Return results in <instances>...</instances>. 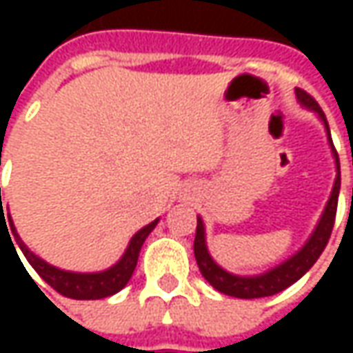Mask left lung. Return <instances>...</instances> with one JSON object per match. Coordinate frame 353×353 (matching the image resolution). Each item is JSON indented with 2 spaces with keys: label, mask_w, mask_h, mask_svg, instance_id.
I'll use <instances>...</instances> for the list:
<instances>
[{
  "label": "left lung",
  "mask_w": 353,
  "mask_h": 353,
  "mask_svg": "<svg viewBox=\"0 0 353 353\" xmlns=\"http://www.w3.org/2000/svg\"><path fill=\"white\" fill-rule=\"evenodd\" d=\"M294 94H296L299 103L303 108H306V110L314 112L320 121H322L324 129H326V137H328V145H330L334 165H336V179H334L332 192H330V198H328V202L324 206V212L320 216L319 224L312 230L310 237L305 241V245L296 253H292L291 257L285 259L283 263L275 265L269 271L259 273V275H236V273H230V271H225L224 267H220V265L216 263L212 259L208 245H206V228H204V222L198 216L196 237H194V257H196L198 269H200L202 277L206 279L216 291L224 292L228 296H236V299H261V296H271V294L285 291L287 287H291L292 283H296L312 265L316 263V259L320 257V253L324 251L328 239H330V234H332L336 208H338V194H340V159H338V153L334 149L326 116L320 110L316 100L301 88H294Z\"/></svg>",
  "instance_id": "left-lung-1"
}]
</instances>
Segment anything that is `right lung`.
<instances>
[{"mask_svg":"<svg viewBox=\"0 0 353 353\" xmlns=\"http://www.w3.org/2000/svg\"><path fill=\"white\" fill-rule=\"evenodd\" d=\"M7 218H9V214H7ZM0 220L1 222L6 220L3 206H1ZM157 224H159V218L153 220L151 224H147L145 228H141L135 236L131 237L128 250H125V253L121 255V259H119L116 265H112V267H108V269H103V271H98V273H74V271L59 269V267H54V265L47 263L45 259H41L39 255H34L33 251L23 243V239H21L19 234H17V230H15V225H13V220L9 218L11 234L15 237V241H17V245H19V250L23 251V255H25V259L29 261V265H31L34 271L43 277V281H47L54 291H59L61 294H64V296H68V299H76V301H98V299H105V296H112V294H116L117 291H121V289L129 283L133 271H135V265H137V259H139V251H141L145 239H147V236L155 230ZM7 234H9V230H7ZM13 250H15V245H13Z\"/></svg>","mask_w":353,"mask_h":353,"instance_id":"obj_1","label":"right lung"}]
</instances>
